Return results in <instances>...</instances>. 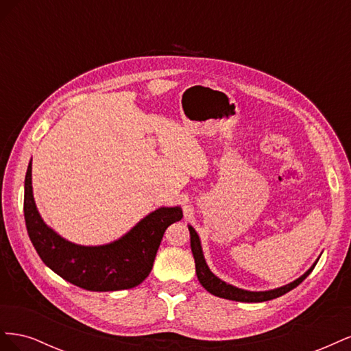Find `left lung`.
<instances>
[{
    "instance_id": "obj_1",
    "label": "left lung",
    "mask_w": 351,
    "mask_h": 351,
    "mask_svg": "<svg viewBox=\"0 0 351 351\" xmlns=\"http://www.w3.org/2000/svg\"><path fill=\"white\" fill-rule=\"evenodd\" d=\"M190 231V247H192V253H193V258H195V263H196V275H197V280L199 282L205 287V290H208L210 294L222 297V299H228V300H236V302H246V303H259V302H267V300H272V299H277V297L289 293L290 290L295 289L297 285H299L307 275H309L313 267L307 271L304 275L299 280L293 281L291 284H287L281 289L277 290H271V291H246V290H241V289H236V287H232L224 281H221L219 278H217L214 274H212L208 268V265L204 259V254H202V247H200V241L199 237L196 234V231L193 227H189Z\"/></svg>"
}]
</instances>
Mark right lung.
Wrapping results in <instances>:
<instances>
[{
  "instance_id": "1",
  "label": "right lung",
  "mask_w": 351,
  "mask_h": 351,
  "mask_svg": "<svg viewBox=\"0 0 351 351\" xmlns=\"http://www.w3.org/2000/svg\"><path fill=\"white\" fill-rule=\"evenodd\" d=\"M25 221L39 258L61 278L89 291L133 289L149 275L168 226L183 218L176 208H159L130 232L107 246L84 247L61 239L45 226L32 195V162L25 178Z\"/></svg>"
}]
</instances>
